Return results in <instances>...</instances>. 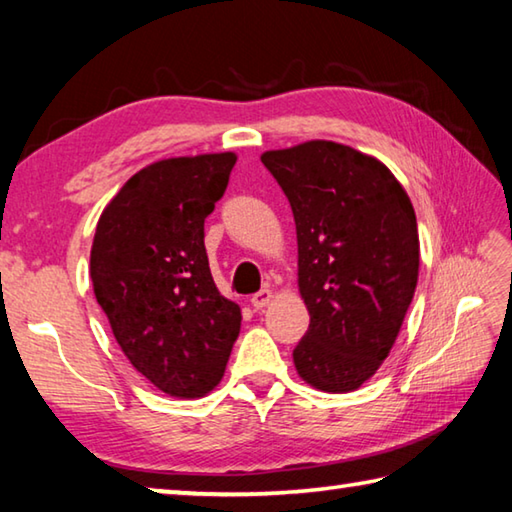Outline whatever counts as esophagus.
<instances>
[{"label": "esophagus", "mask_w": 512, "mask_h": 512, "mask_svg": "<svg viewBox=\"0 0 512 512\" xmlns=\"http://www.w3.org/2000/svg\"><path fill=\"white\" fill-rule=\"evenodd\" d=\"M271 300H273V291L271 289H262V291H257L253 298H250V305H253L255 309H264Z\"/></svg>", "instance_id": "esophagus-1"}]
</instances>
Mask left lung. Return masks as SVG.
Returning a JSON list of instances; mask_svg holds the SVG:
<instances>
[{
    "instance_id": "left-lung-1",
    "label": "left lung",
    "mask_w": 512,
    "mask_h": 512,
    "mask_svg": "<svg viewBox=\"0 0 512 512\" xmlns=\"http://www.w3.org/2000/svg\"><path fill=\"white\" fill-rule=\"evenodd\" d=\"M262 162L296 221L309 329L293 363L318 391H354L388 357L413 300V205L386 164L345 144L314 140L266 151Z\"/></svg>"
}]
</instances>
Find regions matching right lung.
I'll return each mask as SVG.
<instances>
[{
  "label": "right lung",
  "mask_w": 512,
  "mask_h": 512,
  "mask_svg": "<svg viewBox=\"0 0 512 512\" xmlns=\"http://www.w3.org/2000/svg\"><path fill=\"white\" fill-rule=\"evenodd\" d=\"M235 162V153H207L149 164L108 203L92 241L94 296L121 352L183 400L219 384L241 327L205 253V219Z\"/></svg>",
  "instance_id": "right-lung-1"
}]
</instances>
